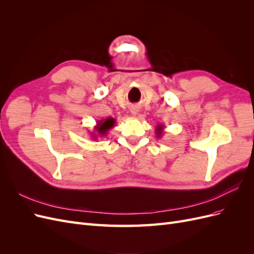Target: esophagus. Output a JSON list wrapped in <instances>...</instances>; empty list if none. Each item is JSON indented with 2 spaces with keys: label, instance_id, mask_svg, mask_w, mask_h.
Instances as JSON below:
<instances>
[{
  "label": "esophagus",
  "instance_id": "1",
  "mask_svg": "<svg viewBox=\"0 0 254 254\" xmlns=\"http://www.w3.org/2000/svg\"><path fill=\"white\" fill-rule=\"evenodd\" d=\"M130 111H131V114L133 115V117H135V115L137 114V109L136 108H132Z\"/></svg>",
  "mask_w": 254,
  "mask_h": 254
}]
</instances>
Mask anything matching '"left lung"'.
<instances>
[{
    "label": "left lung",
    "mask_w": 254,
    "mask_h": 254,
    "mask_svg": "<svg viewBox=\"0 0 254 254\" xmlns=\"http://www.w3.org/2000/svg\"><path fill=\"white\" fill-rule=\"evenodd\" d=\"M163 130H164V126H163V125H161V124H158V125H157V127H156V133H157V136H158V137L162 136Z\"/></svg>",
    "instance_id": "obj_1"
}]
</instances>
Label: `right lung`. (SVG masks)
<instances>
[{
	"instance_id": "right-lung-1",
	"label": "right lung",
	"mask_w": 254,
	"mask_h": 254,
	"mask_svg": "<svg viewBox=\"0 0 254 254\" xmlns=\"http://www.w3.org/2000/svg\"><path fill=\"white\" fill-rule=\"evenodd\" d=\"M115 124V120L113 118H108V119H104L96 122V126H94V132H92V137L93 139H96L98 136H105L107 133H108L109 130L113 128Z\"/></svg>"
}]
</instances>
